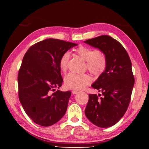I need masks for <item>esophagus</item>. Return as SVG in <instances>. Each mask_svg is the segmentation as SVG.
<instances>
[{"label":"esophagus","mask_w":149,"mask_h":149,"mask_svg":"<svg viewBox=\"0 0 149 149\" xmlns=\"http://www.w3.org/2000/svg\"><path fill=\"white\" fill-rule=\"evenodd\" d=\"M79 93V91L74 90V91H72V94L73 95H75V94H77V93Z\"/></svg>","instance_id":"esophagus-1"}]
</instances>
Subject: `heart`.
Instances as JSON below:
<instances>
[{
    "instance_id": "obj_1",
    "label": "heart",
    "mask_w": 149,
    "mask_h": 149,
    "mask_svg": "<svg viewBox=\"0 0 149 149\" xmlns=\"http://www.w3.org/2000/svg\"><path fill=\"white\" fill-rule=\"evenodd\" d=\"M75 52L83 60L87 62V67L90 72L95 75H99L106 68V59L100 51L91 48L81 46L75 50ZM69 53L64 52L59 59V68L65 72L68 69ZM92 78L87 74H69L64 77L65 87L70 89L81 90L91 84Z\"/></svg>"
}]
</instances>
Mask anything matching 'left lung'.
I'll use <instances>...</instances> for the list:
<instances>
[{
    "mask_svg": "<svg viewBox=\"0 0 149 149\" xmlns=\"http://www.w3.org/2000/svg\"><path fill=\"white\" fill-rule=\"evenodd\" d=\"M84 42L100 50L106 59L104 71L91 85L103 96L89 95L85 114L98 127H110L123 116L130 104L135 83L132 62L124 47L108 35Z\"/></svg>",
    "mask_w": 149,
    "mask_h": 149,
    "instance_id": "8db88e82",
    "label": "left lung"
}]
</instances>
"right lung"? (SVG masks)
Listing matches in <instances>:
<instances>
[{"mask_svg": "<svg viewBox=\"0 0 149 149\" xmlns=\"http://www.w3.org/2000/svg\"><path fill=\"white\" fill-rule=\"evenodd\" d=\"M77 45L47 39L33 45L25 54L17 76L19 99L37 124L53 125L66 112L72 93L56 91L63 81L58 62L64 52Z\"/></svg>", "mask_w": 149, "mask_h": 149, "instance_id": "add662e5", "label": "right lung"}]
</instances>
